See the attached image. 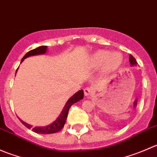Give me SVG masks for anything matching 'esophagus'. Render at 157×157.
<instances>
[{"mask_svg":"<svg viewBox=\"0 0 157 157\" xmlns=\"http://www.w3.org/2000/svg\"><path fill=\"white\" fill-rule=\"evenodd\" d=\"M93 91L91 88L90 87H86L84 89V95L86 96H91L93 94Z\"/></svg>","mask_w":157,"mask_h":157,"instance_id":"1","label":"esophagus"}]
</instances>
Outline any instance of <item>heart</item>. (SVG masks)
<instances>
[{
    "label": "heart",
    "instance_id": "b5f03b06",
    "mask_svg": "<svg viewBox=\"0 0 157 157\" xmlns=\"http://www.w3.org/2000/svg\"><path fill=\"white\" fill-rule=\"evenodd\" d=\"M122 57L118 52L99 50L93 53L90 59V67L99 69L102 66V72L109 73L118 68L121 64Z\"/></svg>",
    "mask_w": 157,
    "mask_h": 157
}]
</instances>
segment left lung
<instances>
[{
  "instance_id": "8db88e82",
  "label": "left lung",
  "mask_w": 157,
  "mask_h": 157,
  "mask_svg": "<svg viewBox=\"0 0 157 157\" xmlns=\"http://www.w3.org/2000/svg\"><path fill=\"white\" fill-rule=\"evenodd\" d=\"M129 61H130V64H131V66L137 65V61H136V59L131 55H130V56H129Z\"/></svg>"
}]
</instances>
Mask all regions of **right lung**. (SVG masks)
<instances>
[{
    "label": "right lung",
    "instance_id": "add662e5",
    "mask_svg": "<svg viewBox=\"0 0 157 157\" xmlns=\"http://www.w3.org/2000/svg\"><path fill=\"white\" fill-rule=\"evenodd\" d=\"M47 52V46H39L38 48L33 49V50L29 51V52L26 54L24 55L23 58L21 60V62H23L24 61V59H26V58L29 56H33V55H43V54H45V52ZM18 70V68H17ZM16 71V73H17ZM83 90H79L78 92L75 93L74 95H73L71 98L67 100V102H66L65 105H64V109H63L62 112H61L59 116L58 117L56 120L55 121L52 123V124H48L47 126H44V127H35L32 128L33 125H30V124H27L25 121H23V120H21L20 118V121L23 123V124H24L26 128H32V131H34V132L37 133V134H54V133H56L58 131H61L63 128H64V124L66 122V120H67V114H68V111L70 108H71V105L73 104L76 103L77 102L80 101V99H82L83 98Z\"/></svg>",
    "mask_w": 157,
    "mask_h": 157
}]
</instances>
